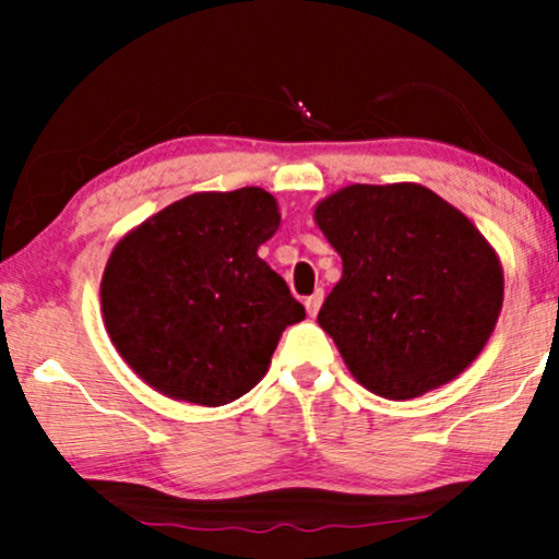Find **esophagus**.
<instances>
[{"label":"esophagus","instance_id":"1","mask_svg":"<svg viewBox=\"0 0 559 559\" xmlns=\"http://www.w3.org/2000/svg\"><path fill=\"white\" fill-rule=\"evenodd\" d=\"M320 305H323V292H316V294H312V297H307V299H305L307 316L316 318L318 310H320Z\"/></svg>","mask_w":559,"mask_h":559}]
</instances>
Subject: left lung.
<instances>
[{
    "instance_id": "8db88e82",
    "label": "left lung",
    "mask_w": 559,
    "mask_h": 559,
    "mask_svg": "<svg viewBox=\"0 0 559 559\" xmlns=\"http://www.w3.org/2000/svg\"><path fill=\"white\" fill-rule=\"evenodd\" d=\"M316 223L344 265L318 323L365 389L415 400L476 360L504 275L457 207L420 183H352L318 202Z\"/></svg>"
}]
</instances>
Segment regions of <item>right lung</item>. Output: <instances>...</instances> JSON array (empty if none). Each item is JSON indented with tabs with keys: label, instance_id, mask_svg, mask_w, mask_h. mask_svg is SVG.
<instances>
[{
	"label": "right lung",
	"instance_id": "obj_1",
	"mask_svg": "<svg viewBox=\"0 0 559 559\" xmlns=\"http://www.w3.org/2000/svg\"><path fill=\"white\" fill-rule=\"evenodd\" d=\"M281 226L258 186L199 191L115 243L102 316L115 349L170 400L221 407L267 373L286 325L305 307L258 258Z\"/></svg>",
	"mask_w": 559,
	"mask_h": 559
}]
</instances>
